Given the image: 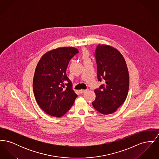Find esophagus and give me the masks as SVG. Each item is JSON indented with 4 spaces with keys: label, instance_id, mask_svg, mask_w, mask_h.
I'll return each instance as SVG.
<instances>
[{
    "label": "esophagus",
    "instance_id": "esophagus-1",
    "mask_svg": "<svg viewBox=\"0 0 159 159\" xmlns=\"http://www.w3.org/2000/svg\"><path fill=\"white\" fill-rule=\"evenodd\" d=\"M86 91H87L86 89H81V90H80V93H83L86 92Z\"/></svg>",
    "mask_w": 159,
    "mask_h": 159
}]
</instances>
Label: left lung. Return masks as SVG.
Wrapping results in <instances>:
<instances>
[{
  "instance_id": "8db88e82",
  "label": "left lung",
  "mask_w": 159,
  "mask_h": 159,
  "mask_svg": "<svg viewBox=\"0 0 159 159\" xmlns=\"http://www.w3.org/2000/svg\"><path fill=\"white\" fill-rule=\"evenodd\" d=\"M98 80L104 83L95 89L93 108L103 114L116 111L127 97L129 76L126 61L120 52L110 46L98 45L95 51Z\"/></svg>"
}]
</instances>
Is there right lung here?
<instances>
[{
	"label": "right lung",
	"instance_id": "1",
	"mask_svg": "<svg viewBox=\"0 0 159 159\" xmlns=\"http://www.w3.org/2000/svg\"><path fill=\"white\" fill-rule=\"evenodd\" d=\"M78 52L73 47L58 48L44 54L38 62L33 82L34 95L38 105L50 116L64 115L77 97L66 70Z\"/></svg>",
	"mask_w": 159,
	"mask_h": 159
}]
</instances>
